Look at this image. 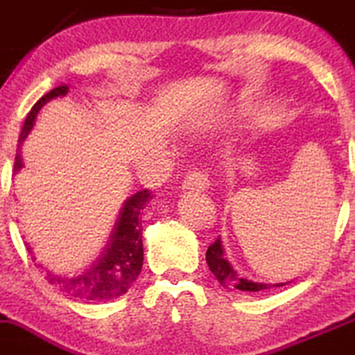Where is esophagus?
<instances>
[{
    "mask_svg": "<svg viewBox=\"0 0 355 355\" xmlns=\"http://www.w3.org/2000/svg\"><path fill=\"white\" fill-rule=\"evenodd\" d=\"M208 185H209L208 175H206L205 171L196 168V170L189 171V173L185 175L184 185H182V187L192 189V191H205V189H208Z\"/></svg>",
    "mask_w": 355,
    "mask_h": 355,
    "instance_id": "1",
    "label": "esophagus"
}]
</instances>
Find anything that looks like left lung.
<instances>
[{"label": "left lung", "instance_id": "left-lung-1", "mask_svg": "<svg viewBox=\"0 0 355 355\" xmlns=\"http://www.w3.org/2000/svg\"><path fill=\"white\" fill-rule=\"evenodd\" d=\"M206 263H208L209 270L213 272V276L218 279V283L222 284L227 290H241V291H261L269 290V288H277L284 286L286 283L279 284H265V283H254V281L244 279V277L237 276L236 270L230 267L229 261L225 260V254H223L222 241L220 237H216V241L213 244H209L208 251H206Z\"/></svg>", "mask_w": 355, "mask_h": 355}]
</instances>
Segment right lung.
<instances>
[{
  "label": "right lung",
  "mask_w": 355,
  "mask_h": 355,
  "mask_svg": "<svg viewBox=\"0 0 355 355\" xmlns=\"http://www.w3.org/2000/svg\"><path fill=\"white\" fill-rule=\"evenodd\" d=\"M67 92L69 86L60 85L48 92L46 95H43L33 105L31 112L27 114L26 123H24L22 132H20L19 147L33 130L34 119H36L40 109L51 98L64 97ZM19 153L20 150H17L15 164H13L15 171H19L24 166ZM149 199H153V194H150L149 189H144L123 202L107 244L101 251L97 260L85 272L78 274V276H60V274L48 272V283L53 284L55 288H58L62 293L69 295V297L88 302H105L125 295L142 270L144 244L140 211L146 208V202Z\"/></svg>",
  "instance_id": "right-lung-1"
}]
</instances>
